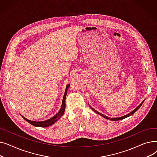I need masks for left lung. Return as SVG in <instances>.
Segmentation results:
<instances>
[{
	"mask_svg": "<svg viewBox=\"0 0 157 157\" xmlns=\"http://www.w3.org/2000/svg\"><path fill=\"white\" fill-rule=\"evenodd\" d=\"M144 101H143L141 104H140L137 108L135 109H134L132 111H131L130 113H129L128 114H126V115H124V116H123V117H117V118H109V117H107V116H105V115H104V114H102V113H99V112H98L97 111H96L95 109H94L92 107H91L90 106V108H91L95 113H96L97 114H98L99 115H101V116H102V117H104V118H105V119H108V120H112V121H118V120H123V119H124V118H127V117H130V116H131V115H132L135 112H136L139 109V108L140 107H141V105H142V104H143V102H144Z\"/></svg>",
	"mask_w": 157,
	"mask_h": 157,
	"instance_id": "obj_1",
	"label": "left lung"
}]
</instances>
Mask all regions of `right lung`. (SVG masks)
I'll list each match as a JSON object with an SVG mask.
<instances>
[{"mask_svg":"<svg viewBox=\"0 0 157 157\" xmlns=\"http://www.w3.org/2000/svg\"><path fill=\"white\" fill-rule=\"evenodd\" d=\"M70 85H67L66 86L65 88V93L63 95V100H62V106L61 108L60 109V111L58 112L54 117H53L52 118H49L47 120L45 121H32L26 118H25L21 114V117H23V119H25V120H26L27 122H29L30 124L34 125L35 127H48L49 126H51L53 124L57 121L59 120L62 117V115L64 113L65 111V98H66V95H67V91H68V88H69Z\"/></svg>","mask_w":157,"mask_h":157,"instance_id":"right-lung-1","label":"right lung"}]
</instances>
